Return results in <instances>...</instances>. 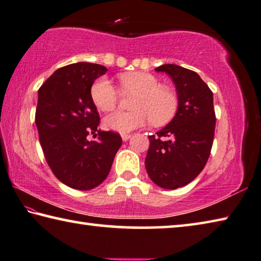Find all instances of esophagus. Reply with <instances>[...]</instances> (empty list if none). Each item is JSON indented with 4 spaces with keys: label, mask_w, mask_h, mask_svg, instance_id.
<instances>
[{
    "label": "esophagus",
    "mask_w": 261,
    "mask_h": 261,
    "mask_svg": "<svg viewBox=\"0 0 261 261\" xmlns=\"http://www.w3.org/2000/svg\"><path fill=\"white\" fill-rule=\"evenodd\" d=\"M130 134H127V133H125V134H121V139H122V141L123 142H126V141H128L130 139Z\"/></svg>",
    "instance_id": "esophagus-1"
}]
</instances>
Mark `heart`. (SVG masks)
Returning <instances> with one entry per match:
<instances>
[{"label": "heart", "instance_id": "1", "mask_svg": "<svg viewBox=\"0 0 261 261\" xmlns=\"http://www.w3.org/2000/svg\"><path fill=\"white\" fill-rule=\"evenodd\" d=\"M123 93L136 94L132 104L135 111H116L104 118V126L118 133H129L151 120L153 126L170 122L177 110V97L174 91L159 85L158 79L147 72H129L119 76ZM94 104L102 111H112L117 107L119 95L114 85L107 76L98 77L90 89Z\"/></svg>", "mask_w": 261, "mask_h": 261}]
</instances>
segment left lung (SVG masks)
Listing matches in <instances>:
<instances>
[{
    "mask_svg": "<svg viewBox=\"0 0 261 261\" xmlns=\"http://www.w3.org/2000/svg\"><path fill=\"white\" fill-rule=\"evenodd\" d=\"M171 76L177 93V111L157 135H150L145 168L157 186L176 189L203 171L211 153L216 112L213 93L197 73L175 64L154 68ZM162 137H168L163 141Z\"/></svg>",
    "mask_w": 261,
    "mask_h": 261,
    "instance_id": "8db88e82",
    "label": "left lung"
}]
</instances>
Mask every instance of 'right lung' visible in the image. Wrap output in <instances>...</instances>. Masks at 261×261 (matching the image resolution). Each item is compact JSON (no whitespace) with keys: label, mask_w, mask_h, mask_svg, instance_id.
Here are the masks:
<instances>
[{"label":"right lung","mask_w":261,"mask_h":261,"mask_svg":"<svg viewBox=\"0 0 261 261\" xmlns=\"http://www.w3.org/2000/svg\"><path fill=\"white\" fill-rule=\"evenodd\" d=\"M107 71L99 64H71L55 71L39 89L35 123L45 161L55 176L73 189L102 184L122 142L118 133L97 129L99 114L90 89ZM95 131L99 142L87 140Z\"/></svg>","instance_id":"1"}]
</instances>
